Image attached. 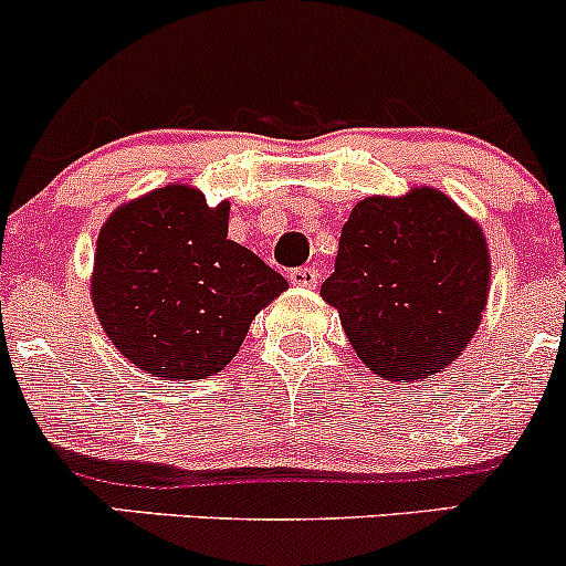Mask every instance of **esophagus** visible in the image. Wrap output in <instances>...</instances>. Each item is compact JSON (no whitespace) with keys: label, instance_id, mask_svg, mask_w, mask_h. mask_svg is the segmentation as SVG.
Listing matches in <instances>:
<instances>
[{"label":"esophagus","instance_id":"34e87169","mask_svg":"<svg viewBox=\"0 0 566 566\" xmlns=\"http://www.w3.org/2000/svg\"><path fill=\"white\" fill-rule=\"evenodd\" d=\"M291 283L302 285V289H313L318 283V270L316 266H300V270H291Z\"/></svg>","mask_w":566,"mask_h":566}]
</instances>
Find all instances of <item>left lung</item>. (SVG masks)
Wrapping results in <instances>:
<instances>
[{"instance_id":"left-lung-1","label":"left lung","mask_w":566,"mask_h":566,"mask_svg":"<svg viewBox=\"0 0 566 566\" xmlns=\"http://www.w3.org/2000/svg\"><path fill=\"white\" fill-rule=\"evenodd\" d=\"M491 283L480 226L441 190L363 198L340 231L324 302L373 373L413 381L469 346Z\"/></svg>"}]
</instances>
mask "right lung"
I'll return each instance as SVG.
<instances>
[{
    "label": "right lung",
    "mask_w": 566,
    "mask_h": 566,
    "mask_svg": "<svg viewBox=\"0 0 566 566\" xmlns=\"http://www.w3.org/2000/svg\"><path fill=\"white\" fill-rule=\"evenodd\" d=\"M289 289L229 240V203L166 185L116 209L97 237L92 302L122 357L163 381L223 370L250 322Z\"/></svg>",
    "instance_id": "obj_1"
}]
</instances>
